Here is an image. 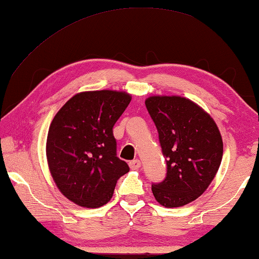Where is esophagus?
Here are the masks:
<instances>
[{
	"label": "esophagus",
	"instance_id": "esophagus-1",
	"mask_svg": "<svg viewBox=\"0 0 259 259\" xmlns=\"http://www.w3.org/2000/svg\"><path fill=\"white\" fill-rule=\"evenodd\" d=\"M140 166H141V162H140L139 159H136V160L130 161V167H131V169H139Z\"/></svg>",
	"mask_w": 259,
	"mask_h": 259
}]
</instances>
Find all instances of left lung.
I'll list each match as a JSON object with an SVG mask.
<instances>
[{
    "mask_svg": "<svg viewBox=\"0 0 259 259\" xmlns=\"http://www.w3.org/2000/svg\"><path fill=\"white\" fill-rule=\"evenodd\" d=\"M159 133L167 173L152 185L155 200L180 207L201 196L217 175L223 139L217 123L200 106L179 95H153L145 100Z\"/></svg>",
    "mask_w": 259,
    "mask_h": 259,
    "instance_id": "8db88e82",
    "label": "left lung"
}]
</instances>
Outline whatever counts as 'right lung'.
I'll return each mask as SVG.
<instances>
[{
  "label": "right lung",
  "mask_w": 259,
  "mask_h": 259,
  "mask_svg": "<svg viewBox=\"0 0 259 259\" xmlns=\"http://www.w3.org/2000/svg\"><path fill=\"white\" fill-rule=\"evenodd\" d=\"M131 100L126 92H81L53 119L46 144L48 167L60 192L74 204H107L116 180L130 171L116 157L113 126Z\"/></svg>",
  "instance_id": "obj_1"
}]
</instances>
